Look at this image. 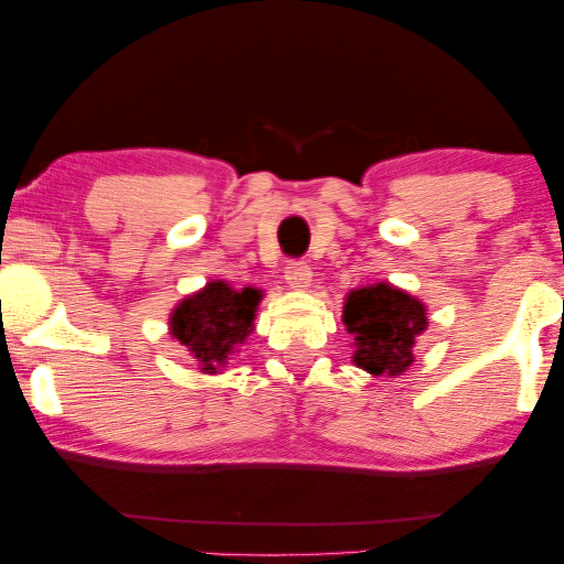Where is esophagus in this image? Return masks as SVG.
<instances>
[{
    "instance_id": "esophagus-1",
    "label": "esophagus",
    "mask_w": 564,
    "mask_h": 564,
    "mask_svg": "<svg viewBox=\"0 0 564 564\" xmlns=\"http://www.w3.org/2000/svg\"><path fill=\"white\" fill-rule=\"evenodd\" d=\"M284 280H288L292 290H305V288H311L313 272L305 261H290V264L284 267Z\"/></svg>"
}]
</instances>
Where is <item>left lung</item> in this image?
Segmentation results:
<instances>
[{
	"label": "left lung",
	"mask_w": 564,
	"mask_h": 564,
	"mask_svg": "<svg viewBox=\"0 0 564 564\" xmlns=\"http://www.w3.org/2000/svg\"><path fill=\"white\" fill-rule=\"evenodd\" d=\"M344 323L357 349L354 365L375 377H395L413 365L415 338L426 330V307L408 292L377 282L349 292Z\"/></svg>",
	"instance_id": "left-lung-1"
}]
</instances>
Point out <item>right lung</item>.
<instances>
[{"mask_svg": "<svg viewBox=\"0 0 564 564\" xmlns=\"http://www.w3.org/2000/svg\"><path fill=\"white\" fill-rule=\"evenodd\" d=\"M261 290H236L226 282H207L174 307L172 336L199 361L205 375H215L236 354V346L253 330Z\"/></svg>", "mask_w": 564, "mask_h": 564, "instance_id": "1", "label": "right lung"}]
</instances>
